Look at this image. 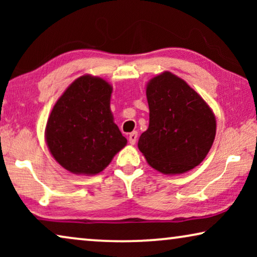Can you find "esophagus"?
Here are the masks:
<instances>
[{
    "label": "esophagus",
    "instance_id": "34e87169",
    "mask_svg": "<svg viewBox=\"0 0 257 257\" xmlns=\"http://www.w3.org/2000/svg\"><path fill=\"white\" fill-rule=\"evenodd\" d=\"M137 138H138V132H132L131 135L128 136V143L131 144V145H135L137 143Z\"/></svg>",
    "mask_w": 257,
    "mask_h": 257
}]
</instances>
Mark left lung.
Masks as SVG:
<instances>
[{
  "label": "left lung",
  "mask_w": 257,
  "mask_h": 257,
  "mask_svg": "<svg viewBox=\"0 0 257 257\" xmlns=\"http://www.w3.org/2000/svg\"><path fill=\"white\" fill-rule=\"evenodd\" d=\"M149 128L138 149L151 167L163 174H182L201 164L213 145L216 119L205 99L170 71L146 85Z\"/></svg>",
  "instance_id": "8db88e82"
}]
</instances>
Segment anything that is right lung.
Masks as SVG:
<instances>
[{"label":"right lung","mask_w":257,"mask_h":257,"mask_svg":"<svg viewBox=\"0 0 257 257\" xmlns=\"http://www.w3.org/2000/svg\"><path fill=\"white\" fill-rule=\"evenodd\" d=\"M112 86L84 75L68 86L49 115L45 142L51 156L73 174L94 175L127 144L110 108Z\"/></svg>","instance_id":"1"}]
</instances>
